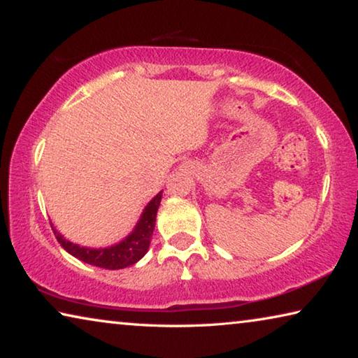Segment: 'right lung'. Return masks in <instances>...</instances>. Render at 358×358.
<instances>
[{"instance_id": "obj_1", "label": "right lung", "mask_w": 358, "mask_h": 358, "mask_svg": "<svg viewBox=\"0 0 358 358\" xmlns=\"http://www.w3.org/2000/svg\"><path fill=\"white\" fill-rule=\"evenodd\" d=\"M161 197L162 191L159 194H156V196L148 202L147 207L143 208L141 220L137 221L136 227L132 229V232L117 245L107 248H88L76 245L72 243V241L66 240L52 224L53 234H55L58 243L62 245L71 256L77 257L85 264L101 266V268L107 270L126 268V266L138 262L148 251L151 235H153L155 230L156 213L161 203Z\"/></svg>"}]
</instances>
